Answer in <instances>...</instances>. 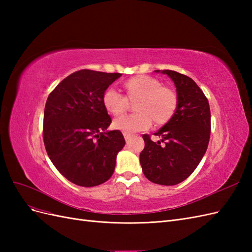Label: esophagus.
Returning <instances> with one entry per match:
<instances>
[{
    "mask_svg": "<svg viewBox=\"0 0 252 252\" xmlns=\"http://www.w3.org/2000/svg\"><path fill=\"white\" fill-rule=\"evenodd\" d=\"M123 134H124V138H125L126 142H127V141H128L129 139H130V138H131V134H130V133H128V132H124Z\"/></svg>",
    "mask_w": 252,
    "mask_h": 252,
    "instance_id": "1",
    "label": "esophagus"
}]
</instances>
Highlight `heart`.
<instances>
[{
	"instance_id": "heart-1",
	"label": "heart",
	"mask_w": 252,
	"mask_h": 252,
	"mask_svg": "<svg viewBox=\"0 0 252 252\" xmlns=\"http://www.w3.org/2000/svg\"><path fill=\"white\" fill-rule=\"evenodd\" d=\"M126 96L118 90L108 88L103 94V105L112 116H121L130 103L135 102V113L118 118L113 127L123 132L147 130L152 122L156 126L168 123L178 108L179 97L175 90L162 85V82L148 75H136L124 83Z\"/></svg>"
}]
</instances>
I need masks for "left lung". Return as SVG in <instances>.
Segmentation results:
<instances>
[{"mask_svg":"<svg viewBox=\"0 0 252 252\" xmlns=\"http://www.w3.org/2000/svg\"><path fill=\"white\" fill-rule=\"evenodd\" d=\"M162 73L168 75L177 87L178 108L168 123L155 133L161 136V141L154 142L149 134H143L145 147L140 162L150 182L171 186L186 180L207 150L210 108L207 97L192 79L173 70Z\"/></svg>","mask_w":252,"mask_h":252,"instance_id":"8db88e82","label":"left lung"}]
</instances>
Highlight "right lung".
I'll list each match as a JSON object with an SVG mask.
<instances>
[{"mask_svg":"<svg viewBox=\"0 0 252 252\" xmlns=\"http://www.w3.org/2000/svg\"><path fill=\"white\" fill-rule=\"evenodd\" d=\"M121 73L82 69L68 75L48 95L43 140L59 172L75 185L94 187L110 179L118 152L125 146L120 130L107 131L111 118L103 94Z\"/></svg>","mask_w":252,"mask_h":252,"instance_id":"right-lung-1","label":"right lung"}]
</instances>
